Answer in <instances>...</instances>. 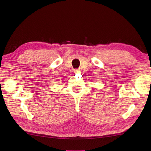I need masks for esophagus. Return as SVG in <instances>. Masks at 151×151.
<instances>
[{
  "label": "esophagus",
  "instance_id": "obj_1",
  "mask_svg": "<svg viewBox=\"0 0 151 151\" xmlns=\"http://www.w3.org/2000/svg\"><path fill=\"white\" fill-rule=\"evenodd\" d=\"M74 72H75V73H77L79 72V70L78 69H75V70H74Z\"/></svg>",
  "mask_w": 151,
  "mask_h": 151
}]
</instances>
